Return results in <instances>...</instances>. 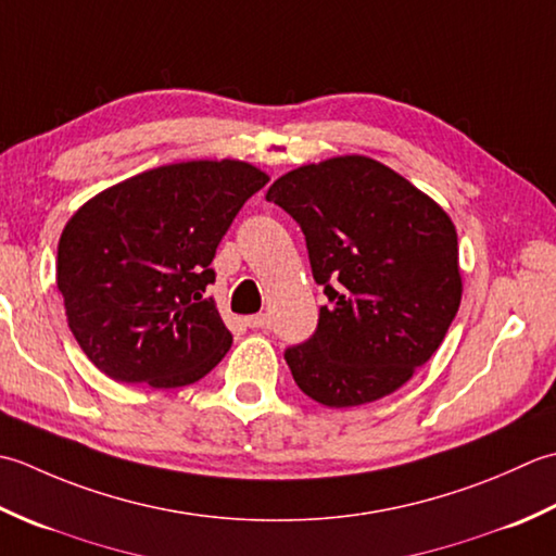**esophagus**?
Masks as SVG:
<instances>
[{"mask_svg":"<svg viewBox=\"0 0 556 556\" xmlns=\"http://www.w3.org/2000/svg\"><path fill=\"white\" fill-rule=\"evenodd\" d=\"M247 326L249 328H268V316L266 314H254V316H247Z\"/></svg>","mask_w":556,"mask_h":556,"instance_id":"1","label":"esophagus"}]
</instances>
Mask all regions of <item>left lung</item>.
Returning <instances> with one entry per match:
<instances>
[{
  "mask_svg": "<svg viewBox=\"0 0 556 556\" xmlns=\"http://www.w3.org/2000/svg\"><path fill=\"white\" fill-rule=\"evenodd\" d=\"M266 199L298 220L328 298L309 341L286 350L294 383L328 407L401 389L437 353L460 304L446 211L365 155L302 165Z\"/></svg>",
  "mask_w": 556,
  "mask_h": 556,
  "instance_id": "left-lung-1",
  "label": "left lung"
}]
</instances>
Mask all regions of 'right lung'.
<instances>
[{
  "mask_svg": "<svg viewBox=\"0 0 556 556\" xmlns=\"http://www.w3.org/2000/svg\"><path fill=\"white\" fill-rule=\"evenodd\" d=\"M268 182L242 161L163 165L100 191L56 247V288L76 343L110 379L177 389L232 345L206 288L244 201Z\"/></svg>",
  "mask_w": 556,
  "mask_h": 556,
  "instance_id": "1",
  "label": "right lung"
}]
</instances>
